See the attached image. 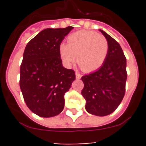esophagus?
I'll list each match as a JSON object with an SVG mask.
<instances>
[{"label":"esophagus","instance_id":"esophagus-1","mask_svg":"<svg viewBox=\"0 0 146 146\" xmlns=\"http://www.w3.org/2000/svg\"><path fill=\"white\" fill-rule=\"evenodd\" d=\"M76 78L77 79H80L82 77V75L80 74L79 73H77V72H76Z\"/></svg>","mask_w":146,"mask_h":146}]
</instances>
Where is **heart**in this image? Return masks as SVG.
<instances>
[{"mask_svg":"<svg viewBox=\"0 0 146 146\" xmlns=\"http://www.w3.org/2000/svg\"><path fill=\"white\" fill-rule=\"evenodd\" d=\"M109 42L104 35L92 31L82 30L68 37V44L60 45V54L64 62L70 66L77 59L85 72L100 68L109 53Z\"/></svg>","mask_w":146,"mask_h":146,"instance_id":"obj_1","label":"heart"}]
</instances>
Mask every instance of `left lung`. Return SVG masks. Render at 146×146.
Listing matches in <instances>:
<instances>
[{"mask_svg":"<svg viewBox=\"0 0 146 146\" xmlns=\"http://www.w3.org/2000/svg\"><path fill=\"white\" fill-rule=\"evenodd\" d=\"M109 42V53L97 71L81 78L84 88L81 94L85 109L93 115L104 117L111 114L121 102L126 92V58L119 44L100 29Z\"/></svg>","mask_w":146,"mask_h":146,"instance_id":"1","label":"left lung"}]
</instances>
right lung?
I'll use <instances>...</instances> for the list:
<instances>
[{
  "instance_id": "1",
  "label": "right lung",
  "mask_w": 146,
  "mask_h": 146,
  "mask_svg": "<svg viewBox=\"0 0 146 146\" xmlns=\"http://www.w3.org/2000/svg\"><path fill=\"white\" fill-rule=\"evenodd\" d=\"M73 29L47 28L26 46L20 66V87L28 108L41 117H52L64 108V95L76 79L62 66L60 45Z\"/></svg>"
}]
</instances>
